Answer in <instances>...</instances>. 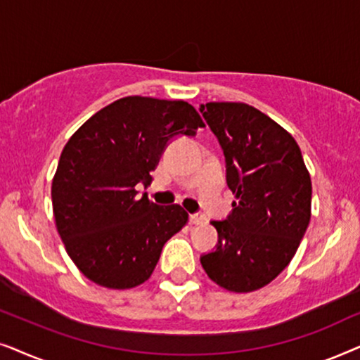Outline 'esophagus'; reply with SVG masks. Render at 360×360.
I'll list each match as a JSON object with an SVG mask.
<instances>
[{"label":"esophagus","mask_w":360,"mask_h":360,"mask_svg":"<svg viewBox=\"0 0 360 360\" xmlns=\"http://www.w3.org/2000/svg\"><path fill=\"white\" fill-rule=\"evenodd\" d=\"M189 220L191 224H204L207 219H205V215L202 212H195L189 215Z\"/></svg>","instance_id":"obj_1"}]
</instances>
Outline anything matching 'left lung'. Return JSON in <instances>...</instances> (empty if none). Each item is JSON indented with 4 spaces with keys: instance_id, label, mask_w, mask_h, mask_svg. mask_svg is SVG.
<instances>
[{
    "instance_id": "1",
    "label": "left lung",
    "mask_w": 360,
    "mask_h": 360,
    "mask_svg": "<svg viewBox=\"0 0 360 360\" xmlns=\"http://www.w3.org/2000/svg\"><path fill=\"white\" fill-rule=\"evenodd\" d=\"M200 113L225 156L232 212L212 220L219 240L200 257L214 283L248 293L288 266L311 219V177L295 138L260 110L209 102Z\"/></svg>"
}]
</instances>
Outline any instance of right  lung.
Returning a JSON list of instances; mask_svg holds the SVG:
<instances>
[{
  "label": "right lung",
  "instance_id": "1",
  "mask_svg": "<svg viewBox=\"0 0 360 360\" xmlns=\"http://www.w3.org/2000/svg\"><path fill=\"white\" fill-rule=\"evenodd\" d=\"M204 127L183 100L124 97L77 130L52 179L57 232L77 268L105 288L145 283L165 243L188 222L177 204L158 205L136 184L151 183L162 151Z\"/></svg>",
  "mask_w": 360,
  "mask_h": 360
}]
</instances>
